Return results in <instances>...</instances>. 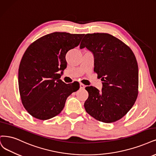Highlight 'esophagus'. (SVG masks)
<instances>
[{
    "instance_id": "34e87169",
    "label": "esophagus",
    "mask_w": 156,
    "mask_h": 156,
    "mask_svg": "<svg viewBox=\"0 0 156 156\" xmlns=\"http://www.w3.org/2000/svg\"><path fill=\"white\" fill-rule=\"evenodd\" d=\"M84 88H85V86H84L83 84L80 83V89H84Z\"/></svg>"
}]
</instances>
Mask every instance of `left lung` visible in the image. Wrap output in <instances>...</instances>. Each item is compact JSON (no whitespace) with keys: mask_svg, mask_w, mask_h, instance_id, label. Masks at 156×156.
Returning <instances> with one entry per match:
<instances>
[{"mask_svg":"<svg viewBox=\"0 0 156 156\" xmlns=\"http://www.w3.org/2000/svg\"><path fill=\"white\" fill-rule=\"evenodd\" d=\"M93 53L94 72L101 78L99 91L86 87L88 98L84 108L99 121L110 123L125 116L134 105L138 94V65L130 48L108 34H86L80 48Z\"/></svg>","mask_w":156,"mask_h":156,"instance_id":"1","label":"left lung"}]
</instances>
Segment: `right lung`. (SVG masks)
<instances>
[{"instance_id":"1","label":"right lung","mask_w":156,"mask_h":156,"mask_svg":"<svg viewBox=\"0 0 156 156\" xmlns=\"http://www.w3.org/2000/svg\"><path fill=\"white\" fill-rule=\"evenodd\" d=\"M84 35L54 32L27 48L19 68V88L24 107L34 117L47 120L59 114L68 97L79 90V83L66 84L60 78L67 66V52Z\"/></svg>"}]
</instances>
